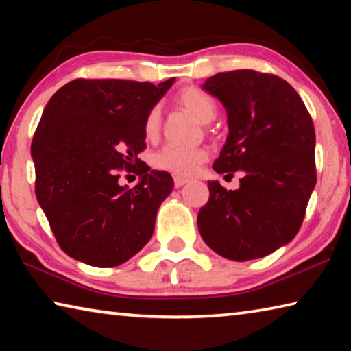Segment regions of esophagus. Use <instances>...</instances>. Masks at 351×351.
<instances>
[{"label":"esophagus","mask_w":351,"mask_h":351,"mask_svg":"<svg viewBox=\"0 0 351 351\" xmlns=\"http://www.w3.org/2000/svg\"><path fill=\"white\" fill-rule=\"evenodd\" d=\"M189 182V180L187 178H181V176H175V187L176 189H180V187H182L184 184H187Z\"/></svg>","instance_id":"obj_1"}]
</instances>
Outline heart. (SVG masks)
<instances>
[{
    "instance_id": "b5f03b06",
    "label": "heart",
    "mask_w": 351,
    "mask_h": 351,
    "mask_svg": "<svg viewBox=\"0 0 351 351\" xmlns=\"http://www.w3.org/2000/svg\"><path fill=\"white\" fill-rule=\"evenodd\" d=\"M180 104L187 108L192 114L201 122H209L217 114V104L209 94L201 91L199 88L187 86L178 94ZM161 127V112L158 106L147 112L144 121V134L147 139H154ZM209 153L206 148H184L178 145H165L156 152L152 158V165L161 171H169L176 176H190L193 175L198 167L203 164Z\"/></svg>"
}]
</instances>
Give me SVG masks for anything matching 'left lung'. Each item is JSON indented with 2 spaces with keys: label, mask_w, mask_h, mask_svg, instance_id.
<instances>
[{
  "label": "left lung",
  "mask_w": 351,
  "mask_h": 351,
  "mask_svg": "<svg viewBox=\"0 0 351 351\" xmlns=\"http://www.w3.org/2000/svg\"><path fill=\"white\" fill-rule=\"evenodd\" d=\"M203 88L228 112V139L212 167L243 178L237 190L209 181L199 234L224 258H261L293 240L305 218L317 180L313 119L294 88L274 74L229 71Z\"/></svg>",
  "instance_id": "8db88e82"
}]
</instances>
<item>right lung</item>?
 <instances>
[{
  "label": "right lung",
  "mask_w": 351,
  "mask_h": 351,
  "mask_svg": "<svg viewBox=\"0 0 351 351\" xmlns=\"http://www.w3.org/2000/svg\"><path fill=\"white\" fill-rule=\"evenodd\" d=\"M173 82L75 79L46 104L31 145L35 195L69 257L112 268L152 239L173 178L138 154L147 147V112ZM123 168L141 176L138 186L118 184Z\"/></svg>",
  "instance_id": "add662e5"
}]
</instances>
